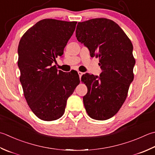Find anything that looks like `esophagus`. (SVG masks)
Wrapping results in <instances>:
<instances>
[{"mask_svg":"<svg viewBox=\"0 0 155 155\" xmlns=\"http://www.w3.org/2000/svg\"><path fill=\"white\" fill-rule=\"evenodd\" d=\"M78 75H79V77L81 78V76L83 75V72H80V71H78Z\"/></svg>","mask_w":155,"mask_h":155,"instance_id":"esophagus-1","label":"esophagus"}]
</instances>
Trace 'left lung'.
Here are the masks:
<instances>
[{
	"label": "left lung",
	"mask_w": 155,
	"mask_h": 155,
	"mask_svg": "<svg viewBox=\"0 0 155 155\" xmlns=\"http://www.w3.org/2000/svg\"><path fill=\"white\" fill-rule=\"evenodd\" d=\"M76 37L99 58V77L85 74L82 81L87 87L84 107L94 120H105L117 114L126 99L134 79L135 60L131 41L114 21L99 18L78 23Z\"/></svg>",
	"instance_id": "8db88e82"
}]
</instances>
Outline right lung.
<instances>
[{"mask_svg": "<svg viewBox=\"0 0 155 155\" xmlns=\"http://www.w3.org/2000/svg\"><path fill=\"white\" fill-rule=\"evenodd\" d=\"M77 22L45 19L25 33L18 46V66L24 96L39 119L53 121L64 113L67 99L80 83L77 72L58 71L52 63L62 56Z\"/></svg>", "mask_w": 155, "mask_h": 155, "instance_id": "right-lung-1", "label": "right lung"}]
</instances>
